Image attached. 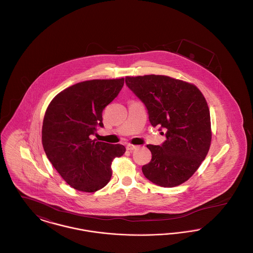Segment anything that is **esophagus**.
<instances>
[{
  "instance_id": "esophagus-1",
  "label": "esophagus",
  "mask_w": 253,
  "mask_h": 253,
  "mask_svg": "<svg viewBox=\"0 0 253 253\" xmlns=\"http://www.w3.org/2000/svg\"><path fill=\"white\" fill-rule=\"evenodd\" d=\"M126 148H127V150H128V151H133V150H135V149L137 148V146H135V145L128 144L126 146Z\"/></svg>"
}]
</instances>
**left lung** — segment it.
Segmentation results:
<instances>
[{
  "mask_svg": "<svg viewBox=\"0 0 253 253\" xmlns=\"http://www.w3.org/2000/svg\"><path fill=\"white\" fill-rule=\"evenodd\" d=\"M125 83L144 103L151 124L166 131L161 146L147 145L152 159L142 167L145 177L165 188L180 185L199 168L211 146L203 94L195 85L161 75L126 77Z\"/></svg>",
  "mask_w": 253,
  "mask_h": 253,
  "instance_id": "left-lung-1",
  "label": "left lung"
}]
</instances>
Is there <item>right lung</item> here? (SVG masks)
<instances>
[{
  "label": "right lung",
  "instance_id": "right-lung-1",
  "mask_svg": "<svg viewBox=\"0 0 253 253\" xmlns=\"http://www.w3.org/2000/svg\"><path fill=\"white\" fill-rule=\"evenodd\" d=\"M124 79L92 80L72 85L46 109L42 142L49 161L72 188L94 193L108 184L111 164L125 153L123 145L92 139L103 127L102 111L121 92Z\"/></svg>",
  "mask_w": 253,
  "mask_h": 253
}]
</instances>
